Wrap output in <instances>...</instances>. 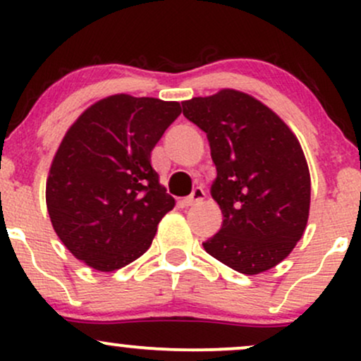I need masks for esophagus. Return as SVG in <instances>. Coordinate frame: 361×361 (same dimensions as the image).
<instances>
[{"label": "esophagus", "instance_id": "obj_1", "mask_svg": "<svg viewBox=\"0 0 361 361\" xmlns=\"http://www.w3.org/2000/svg\"><path fill=\"white\" fill-rule=\"evenodd\" d=\"M204 198H205V192L200 188V186H197V188H193V192H192V195H190V197H186L180 202V205L181 207H192L195 204H198V202L204 200Z\"/></svg>", "mask_w": 361, "mask_h": 361}]
</instances>
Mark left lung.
I'll use <instances>...</instances> for the list:
<instances>
[{
	"mask_svg": "<svg viewBox=\"0 0 361 361\" xmlns=\"http://www.w3.org/2000/svg\"><path fill=\"white\" fill-rule=\"evenodd\" d=\"M207 134L217 178L210 195L222 227L205 251L244 275L276 267L300 241L309 219L310 175L299 139L251 94L221 90L181 102Z\"/></svg>",
	"mask_w": 361,
	"mask_h": 361,
	"instance_id": "1",
	"label": "left lung"
}]
</instances>
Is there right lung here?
<instances>
[{
    "label": "right lung",
    "mask_w": 361,
    "mask_h": 361,
    "mask_svg": "<svg viewBox=\"0 0 361 361\" xmlns=\"http://www.w3.org/2000/svg\"><path fill=\"white\" fill-rule=\"evenodd\" d=\"M180 114L178 102L120 93L93 103L66 132L45 202L62 244L93 270L115 271L142 256L175 207L151 151Z\"/></svg>",
    "instance_id": "add662e5"
}]
</instances>
